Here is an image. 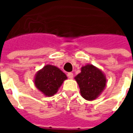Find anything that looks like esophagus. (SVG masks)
I'll return each mask as SVG.
<instances>
[{"label": "esophagus", "mask_w": 133, "mask_h": 133, "mask_svg": "<svg viewBox=\"0 0 133 133\" xmlns=\"http://www.w3.org/2000/svg\"><path fill=\"white\" fill-rule=\"evenodd\" d=\"M67 76H68L69 78L72 79V78H73V73H72V72H68V73H67Z\"/></svg>", "instance_id": "obj_1"}]
</instances>
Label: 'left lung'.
<instances>
[{"label":"left lung","instance_id":"1","mask_svg":"<svg viewBox=\"0 0 133 133\" xmlns=\"http://www.w3.org/2000/svg\"><path fill=\"white\" fill-rule=\"evenodd\" d=\"M81 96L87 101L97 98L104 89L107 79L103 72L92 64L81 67V73L75 77Z\"/></svg>","mask_w":133,"mask_h":133}]
</instances>
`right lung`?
<instances>
[{
	"label": "right lung",
	"instance_id": "obj_1",
	"mask_svg": "<svg viewBox=\"0 0 133 133\" xmlns=\"http://www.w3.org/2000/svg\"><path fill=\"white\" fill-rule=\"evenodd\" d=\"M67 78L66 75L55 66L47 64L35 74V85L46 96L55 94Z\"/></svg>",
	"mask_w": 133,
	"mask_h": 133
}]
</instances>
